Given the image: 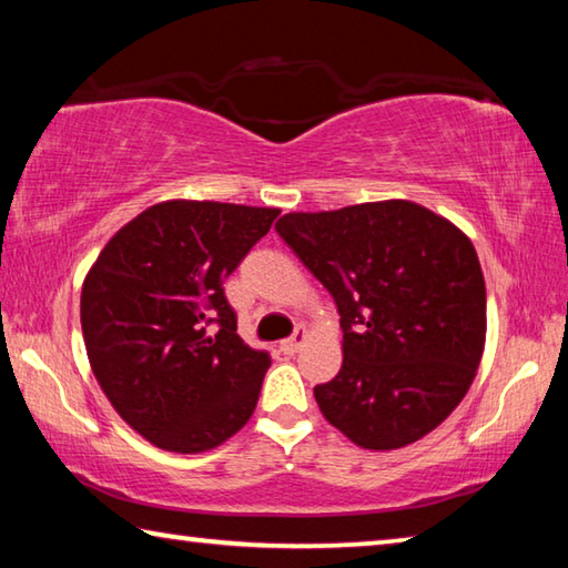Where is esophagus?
I'll return each instance as SVG.
<instances>
[{
    "mask_svg": "<svg viewBox=\"0 0 568 568\" xmlns=\"http://www.w3.org/2000/svg\"><path fill=\"white\" fill-rule=\"evenodd\" d=\"M307 341V333H305V328H295V333H293V338H287V341H283L281 343V351L285 353V355H295L297 351L303 348V343Z\"/></svg>",
    "mask_w": 568,
    "mask_h": 568,
    "instance_id": "esophagus-1",
    "label": "esophagus"
}]
</instances>
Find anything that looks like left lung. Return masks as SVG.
<instances>
[{
	"label": "left lung",
	"mask_w": 568,
	"mask_h": 568,
	"mask_svg": "<svg viewBox=\"0 0 568 568\" xmlns=\"http://www.w3.org/2000/svg\"><path fill=\"white\" fill-rule=\"evenodd\" d=\"M275 230L341 313L343 365L313 388L325 420L368 450L440 426L486 345V283L464 230L410 200L287 213Z\"/></svg>",
	"instance_id": "left-lung-1"
}]
</instances>
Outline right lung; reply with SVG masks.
<instances>
[{
  "label": "right lung",
  "mask_w": 568,
  "mask_h": 568,
  "mask_svg": "<svg viewBox=\"0 0 568 568\" xmlns=\"http://www.w3.org/2000/svg\"><path fill=\"white\" fill-rule=\"evenodd\" d=\"M277 215L165 200L120 227L84 277L80 321L94 378L152 446L203 454L253 416L271 355L237 335L223 281Z\"/></svg>",
  "instance_id": "add662e5"
}]
</instances>
